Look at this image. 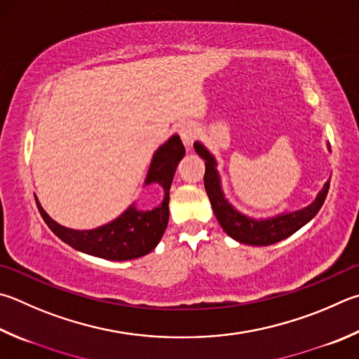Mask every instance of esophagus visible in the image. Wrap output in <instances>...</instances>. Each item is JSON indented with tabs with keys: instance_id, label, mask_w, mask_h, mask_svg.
<instances>
[{
	"instance_id": "34e87169",
	"label": "esophagus",
	"mask_w": 359,
	"mask_h": 359,
	"mask_svg": "<svg viewBox=\"0 0 359 359\" xmlns=\"http://www.w3.org/2000/svg\"><path fill=\"white\" fill-rule=\"evenodd\" d=\"M179 133H180L182 141H184V144L187 147H190L193 144L194 138H196V135H198V127L191 122H187V123H184V126H180Z\"/></svg>"
}]
</instances>
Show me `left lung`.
I'll use <instances>...</instances> for the list:
<instances>
[{"label": "left lung", "instance_id": "1", "mask_svg": "<svg viewBox=\"0 0 359 359\" xmlns=\"http://www.w3.org/2000/svg\"><path fill=\"white\" fill-rule=\"evenodd\" d=\"M194 151L201 158L205 160V175L204 187L207 196L210 199L215 217L223 227V231L231 238L240 243L252 246H269L281 242V240L290 237L298 229L316 217L320 210L330 190V180L325 182L320 191L317 193L316 199L304 208L295 212H285L275 215L270 218H251L248 215L238 212L229 201L226 199L223 187H221V177L217 169V160H215L210 151L202 144L194 142ZM330 151V146H328Z\"/></svg>", "mask_w": 359, "mask_h": 359}]
</instances>
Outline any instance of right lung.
Segmentation results:
<instances>
[{
  "label": "right lung",
  "instance_id": "add662e5",
  "mask_svg": "<svg viewBox=\"0 0 359 359\" xmlns=\"http://www.w3.org/2000/svg\"><path fill=\"white\" fill-rule=\"evenodd\" d=\"M185 157V147L179 135H172L155 151L144 180V187L157 184L163 201L152 210H140L135 202L109 223L95 229L76 231L61 226L43 210L36 198L37 208L47 226L64 243L75 250L107 260H130L146 256L160 243L169 221V188L179 161Z\"/></svg>",
  "mask_w": 359,
  "mask_h": 359
}]
</instances>
